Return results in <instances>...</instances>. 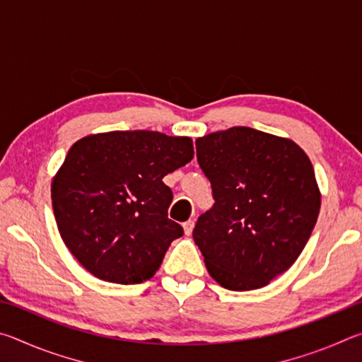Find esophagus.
<instances>
[{"mask_svg": "<svg viewBox=\"0 0 362 362\" xmlns=\"http://www.w3.org/2000/svg\"><path fill=\"white\" fill-rule=\"evenodd\" d=\"M193 226H194V222H193V220H187V222L183 223V231H185V235H187V236L192 235Z\"/></svg>", "mask_w": 362, "mask_h": 362, "instance_id": "obj_1", "label": "esophagus"}]
</instances>
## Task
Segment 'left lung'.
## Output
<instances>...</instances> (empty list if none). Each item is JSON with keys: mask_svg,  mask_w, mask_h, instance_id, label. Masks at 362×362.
<instances>
[{"mask_svg": "<svg viewBox=\"0 0 362 362\" xmlns=\"http://www.w3.org/2000/svg\"><path fill=\"white\" fill-rule=\"evenodd\" d=\"M196 158L216 201L193 230L207 272L225 289H260L293 265L320 216L310 158L244 126L196 139Z\"/></svg>", "mask_w": 362, "mask_h": 362, "instance_id": "8db88e82", "label": "left lung"}]
</instances>
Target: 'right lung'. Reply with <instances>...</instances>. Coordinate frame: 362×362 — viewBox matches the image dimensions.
Masks as SVG:
<instances>
[{
  "mask_svg": "<svg viewBox=\"0 0 362 362\" xmlns=\"http://www.w3.org/2000/svg\"><path fill=\"white\" fill-rule=\"evenodd\" d=\"M189 137L155 131L93 134L73 144L51 185L60 236L90 274L139 284L158 272L183 228L168 218L163 177L193 159Z\"/></svg>",
  "mask_w": 362,
  "mask_h": 362,
  "instance_id": "obj_1",
  "label": "right lung"
}]
</instances>
